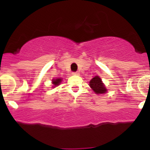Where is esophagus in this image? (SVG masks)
<instances>
[{
  "label": "esophagus",
  "mask_w": 150,
  "mask_h": 150,
  "mask_svg": "<svg viewBox=\"0 0 150 150\" xmlns=\"http://www.w3.org/2000/svg\"><path fill=\"white\" fill-rule=\"evenodd\" d=\"M72 74L73 75H79V72H74Z\"/></svg>",
  "instance_id": "1"
}]
</instances>
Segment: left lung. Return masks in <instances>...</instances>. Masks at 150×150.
I'll return each mask as SVG.
<instances>
[{
    "instance_id": "obj_1",
    "label": "left lung",
    "mask_w": 150,
    "mask_h": 150,
    "mask_svg": "<svg viewBox=\"0 0 150 150\" xmlns=\"http://www.w3.org/2000/svg\"><path fill=\"white\" fill-rule=\"evenodd\" d=\"M89 86L97 94H103L108 91L105 84L99 76H95L91 79L89 82Z\"/></svg>"
}]
</instances>
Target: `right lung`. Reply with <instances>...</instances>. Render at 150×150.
Masks as SVG:
<instances>
[{
    "label": "right lung",
    "instance_id": "obj_1",
    "mask_svg": "<svg viewBox=\"0 0 150 150\" xmlns=\"http://www.w3.org/2000/svg\"><path fill=\"white\" fill-rule=\"evenodd\" d=\"M62 81V78H56V79H52V84H53L52 88H55L56 86H59Z\"/></svg>",
    "mask_w": 150,
    "mask_h": 150
}]
</instances>
